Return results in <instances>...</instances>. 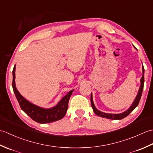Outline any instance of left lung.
<instances>
[{
	"mask_svg": "<svg viewBox=\"0 0 153 153\" xmlns=\"http://www.w3.org/2000/svg\"><path fill=\"white\" fill-rule=\"evenodd\" d=\"M143 85H144V67L143 66V76L141 79V86H140V87H139V90L137 95V97H136L134 102H133L132 105L131 106L130 108H129L128 110H126V112H123L122 114H113L104 113L102 112L99 111V110H98L95 108V105H94L93 101L92 94H91V106H92L94 112H95L97 116L103 117V118H108L110 120H121V119L126 118V117L128 116L129 114H130L139 105V101H140L141 97L142 95L143 89Z\"/></svg>",
	"mask_w": 153,
	"mask_h": 153,
	"instance_id": "obj_1",
	"label": "left lung"
}]
</instances>
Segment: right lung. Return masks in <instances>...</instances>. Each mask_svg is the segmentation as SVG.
Instances as JSON below:
<instances>
[{"mask_svg":"<svg viewBox=\"0 0 153 153\" xmlns=\"http://www.w3.org/2000/svg\"><path fill=\"white\" fill-rule=\"evenodd\" d=\"M15 70L16 65H14V69L12 71V87L16 99H17L19 102V106H20L23 111L34 121L40 123L53 122L62 118L66 113L68 106V102H69L70 97L72 94L74 90L70 91L66 95H65L56 106L50 109L42 108L41 107L35 106L27 101L26 99H25L19 94L16 87Z\"/></svg>","mask_w":153,"mask_h":153,"instance_id":"1","label":"right lung"}]
</instances>
